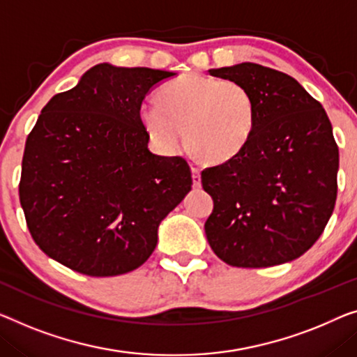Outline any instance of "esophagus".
Returning a JSON list of instances; mask_svg holds the SVG:
<instances>
[{"mask_svg": "<svg viewBox=\"0 0 357 357\" xmlns=\"http://www.w3.org/2000/svg\"><path fill=\"white\" fill-rule=\"evenodd\" d=\"M192 181H194V185L195 188H200L202 184V179H200V169L192 167Z\"/></svg>", "mask_w": 357, "mask_h": 357, "instance_id": "34e87169", "label": "esophagus"}]
</instances>
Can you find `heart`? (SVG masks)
<instances>
[{"instance_id": "heart-1", "label": "heart", "mask_w": 357, "mask_h": 357, "mask_svg": "<svg viewBox=\"0 0 357 357\" xmlns=\"http://www.w3.org/2000/svg\"><path fill=\"white\" fill-rule=\"evenodd\" d=\"M158 104H144L139 116L165 151L185 146L200 160L225 163L237 157L257 125V100L245 84L208 75H184L158 91Z\"/></svg>"}]
</instances>
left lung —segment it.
<instances>
[{
	"instance_id": "obj_1",
	"label": "left lung",
	"mask_w": 357,
	"mask_h": 357,
	"mask_svg": "<svg viewBox=\"0 0 357 357\" xmlns=\"http://www.w3.org/2000/svg\"><path fill=\"white\" fill-rule=\"evenodd\" d=\"M245 84L257 125L237 157L202 172L213 211L205 234L236 268H269L300 258L321 237L337 200L338 146L319 100L287 73L259 63L211 68Z\"/></svg>"
}]
</instances>
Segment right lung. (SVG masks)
Returning <instances> with one entry per match:
<instances>
[{
    "label": "right lung",
    "instance_id": "right-lung-1",
    "mask_svg": "<svg viewBox=\"0 0 357 357\" xmlns=\"http://www.w3.org/2000/svg\"><path fill=\"white\" fill-rule=\"evenodd\" d=\"M176 73L99 63L52 96L25 142L19 199L47 257L93 278L147 261L165 216L192 189L183 157L147 149L139 110Z\"/></svg>",
    "mask_w": 357,
    "mask_h": 357
}]
</instances>
